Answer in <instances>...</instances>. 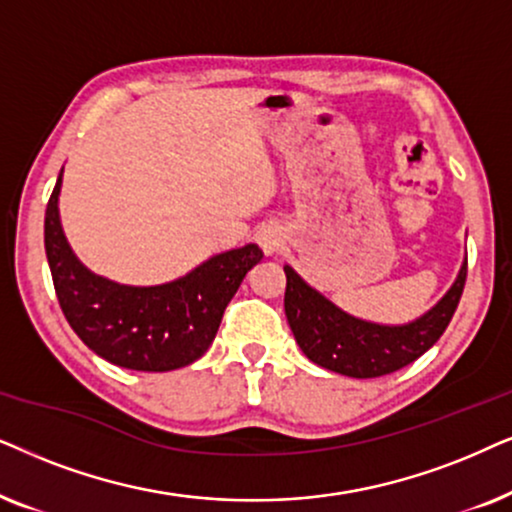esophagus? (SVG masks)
<instances>
[{"mask_svg":"<svg viewBox=\"0 0 512 512\" xmlns=\"http://www.w3.org/2000/svg\"><path fill=\"white\" fill-rule=\"evenodd\" d=\"M281 243H283V236H281V231H278V229L267 227V229L260 231V245H262V250L267 252V255H271V252H276L278 248H281Z\"/></svg>","mask_w":512,"mask_h":512,"instance_id":"34e87169","label":"esophagus"}]
</instances>
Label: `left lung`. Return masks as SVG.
<instances>
[{
  "mask_svg": "<svg viewBox=\"0 0 512 512\" xmlns=\"http://www.w3.org/2000/svg\"><path fill=\"white\" fill-rule=\"evenodd\" d=\"M466 274L468 260L447 295L414 323L377 325L337 309L285 267V316L311 363L353 379L384 377L414 363L442 337L459 306Z\"/></svg>",
  "mask_w": 512,
  "mask_h": 512,
  "instance_id": "1",
  "label": "left lung"
}]
</instances>
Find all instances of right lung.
<instances>
[{
  "label": "right lung",
  "instance_id": "1",
  "mask_svg": "<svg viewBox=\"0 0 512 512\" xmlns=\"http://www.w3.org/2000/svg\"><path fill=\"white\" fill-rule=\"evenodd\" d=\"M60 180L63 170L46 206L44 248L60 309L77 337L126 370L168 372L199 360L238 285L264 252L248 243L154 288L112 283L91 274L67 245L58 217Z\"/></svg>",
  "mask_w": 512,
  "mask_h": 512
}]
</instances>
